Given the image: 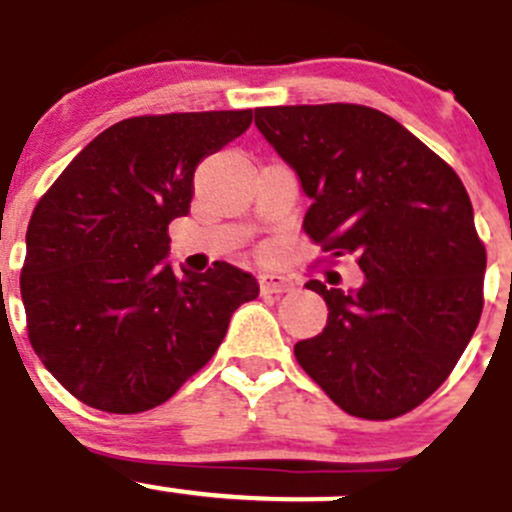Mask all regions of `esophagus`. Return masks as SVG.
Wrapping results in <instances>:
<instances>
[{
    "label": "esophagus",
    "instance_id": "obj_1",
    "mask_svg": "<svg viewBox=\"0 0 512 512\" xmlns=\"http://www.w3.org/2000/svg\"><path fill=\"white\" fill-rule=\"evenodd\" d=\"M260 288L262 293H286L293 288V281L288 278V275H281V273H262Z\"/></svg>",
    "mask_w": 512,
    "mask_h": 512
}]
</instances>
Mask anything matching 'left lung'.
I'll return each instance as SVG.
<instances>
[{
    "mask_svg": "<svg viewBox=\"0 0 512 512\" xmlns=\"http://www.w3.org/2000/svg\"><path fill=\"white\" fill-rule=\"evenodd\" d=\"M255 126L296 172L304 229L330 257L350 255L358 288H306L327 327L296 361L348 415L415 410L459 363L482 317L487 252L459 175L381 110L348 102L257 108Z\"/></svg>",
    "mask_w": 512,
    "mask_h": 512,
    "instance_id": "8db88e82",
    "label": "left lung"
}]
</instances>
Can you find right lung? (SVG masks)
Here are the masks:
<instances>
[{
    "mask_svg": "<svg viewBox=\"0 0 512 512\" xmlns=\"http://www.w3.org/2000/svg\"><path fill=\"white\" fill-rule=\"evenodd\" d=\"M250 123L252 110L126 118L38 201L20 275L30 345L79 402L118 415L167 402L257 299L255 275L229 262L177 275L167 260L195 167Z\"/></svg>",
    "mask_w": 512,
    "mask_h": 512,
    "instance_id": "add662e5",
    "label": "right lung"
}]
</instances>
